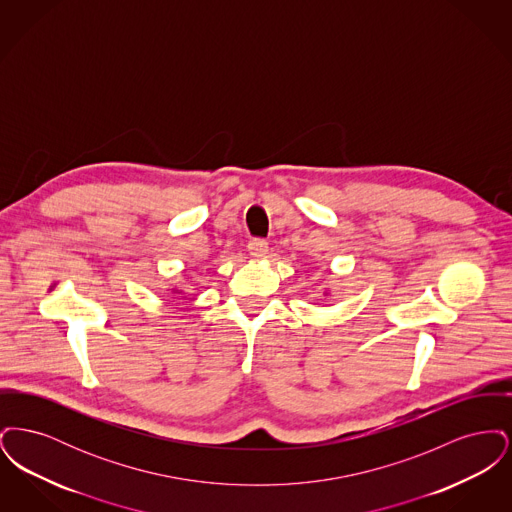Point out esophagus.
Returning a JSON list of instances; mask_svg holds the SVG:
<instances>
[{"label":"esophagus","mask_w":512,"mask_h":512,"mask_svg":"<svg viewBox=\"0 0 512 512\" xmlns=\"http://www.w3.org/2000/svg\"><path fill=\"white\" fill-rule=\"evenodd\" d=\"M247 249H249V253H251L253 257H265L268 251V242L267 240H263V238H255V240L249 242Z\"/></svg>","instance_id":"esophagus-1"}]
</instances>
